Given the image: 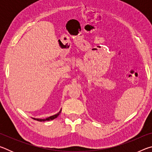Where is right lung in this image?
<instances>
[{"label": "right lung", "instance_id": "obj_1", "mask_svg": "<svg viewBox=\"0 0 152 152\" xmlns=\"http://www.w3.org/2000/svg\"><path fill=\"white\" fill-rule=\"evenodd\" d=\"M61 111V109L57 113V114H56V115H52V116L49 117H48V118H46V119H35V118H33V119H35V120H37V121H45L53 120V119H56V118H57V117L59 116V115L60 114Z\"/></svg>", "mask_w": 152, "mask_h": 152}]
</instances>
